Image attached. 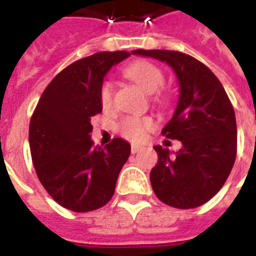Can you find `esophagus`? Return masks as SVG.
Here are the masks:
<instances>
[{
    "mask_svg": "<svg viewBox=\"0 0 256 256\" xmlns=\"http://www.w3.org/2000/svg\"><path fill=\"white\" fill-rule=\"evenodd\" d=\"M141 150H142V146H140V145H132V154H137Z\"/></svg>",
    "mask_w": 256,
    "mask_h": 256,
    "instance_id": "1",
    "label": "esophagus"
}]
</instances>
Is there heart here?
Here are the masks:
<instances>
[{"instance_id": "heart-1", "label": "heart", "mask_w": 256, "mask_h": 256, "mask_svg": "<svg viewBox=\"0 0 256 256\" xmlns=\"http://www.w3.org/2000/svg\"><path fill=\"white\" fill-rule=\"evenodd\" d=\"M124 75L134 84H138L145 93H156L164 84V75L158 66L146 60H138L128 64L124 68ZM100 100L104 108H110L114 101V89L111 82L106 80L101 84ZM119 133L124 138L132 141H141L145 138L146 133L155 128V122L150 118L126 116L119 122Z\"/></svg>"}]
</instances>
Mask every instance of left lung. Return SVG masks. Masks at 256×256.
Here are the masks:
<instances>
[{
	"instance_id": "obj_1",
	"label": "left lung",
	"mask_w": 256,
	"mask_h": 256,
	"mask_svg": "<svg viewBox=\"0 0 256 256\" xmlns=\"http://www.w3.org/2000/svg\"><path fill=\"white\" fill-rule=\"evenodd\" d=\"M133 54L164 62L174 70L180 98L172 120L162 130L180 140L176 155L156 145L158 163L150 170L152 189L159 200L176 208H194L220 192L237 154L236 115L214 72L192 56L176 50L137 49Z\"/></svg>"
}]
</instances>
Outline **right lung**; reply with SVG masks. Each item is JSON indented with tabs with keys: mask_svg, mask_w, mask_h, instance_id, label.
Listing matches in <instances>:
<instances>
[{
	"mask_svg": "<svg viewBox=\"0 0 256 256\" xmlns=\"http://www.w3.org/2000/svg\"><path fill=\"white\" fill-rule=\"evenodd\" d=\"M130 56L98 52L66 67L44 90L30 120L28 141L38 180L54 202L75 212L106 206L130 156V144L114 138L104 148L90 138L92 116L102 111L104 76Z\"/></svg>",
	"mask_w": 256,
	"mask_h": 256,
	"instance_id": "add662e5",
	"label": "right lung"
}]
</instances>
